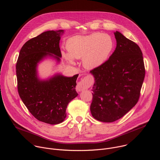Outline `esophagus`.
Masks as SVG:
<instances>
[{
  "instance_id": "1",
  "label": "esophagus",
  "mask_w": 160,
  "mask_h": 160,
  "mask_svg": "<svg viewBox=\"0 0 160 160\" xmlns=\"http://www.w3.org/2000/svg\"><path fill=\"white\" fill-rule=\"evenodd\" d=\"M87 88V82L85 79L82 80L79 83H77V85L76 87V89L77 91L79 92H82V91L85 90Z\"/></svg>"
}]
</instances>
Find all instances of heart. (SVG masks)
<instances>
[{"label": "heart", "mask_w": 160, "mask_h": 160, "mask_svg": "<svg viewBox=\"0 0 160 160\" xmlns=\"http://www.w3.org/2000/svg\"><path fill=\"white\" fill-rule=\"evenodd\" d=\"M113 48L114 42L111 36L94 33L70 38L67 42L68 52L62 51V55L70 63L74 62V58H83L85 68L94 69L108 60Z\"/></svg>", "instance_id": "obj_1"}]
</instances>
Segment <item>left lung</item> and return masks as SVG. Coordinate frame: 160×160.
Segmentation results:
<instances>
[{"mask_svg":"<svg viewBox=\"0 0 160 160\" xmlns=\"http://www.w3.org/2000/svg\"><path fill=\"white\" fill-rule=\"evenodd\" d=\"M117 48L101 66L91 70L94 78L90 112L98 121L115 122L138 102L145 77L142 51L120 32L114 33Z\"/></svg>","mask_w":160,"mask_h":160,"instance_id":"1","label":"left lung"}]
</instances>
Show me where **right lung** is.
Wrapping results in <instances>:
<instances>
[{"label": "right lung", "mask_w": 160, "mask_h": 160, "mask_svg": "<svg viewBox=\"0 0 160 160\" xmlns=\"http://www.w3.org/2000/svg\"><path fill=\"white\" fill-rule=\"evenodd\" d=\"M64 33L62 30H49L27 41L20 50L16 66L22 101L35 118L51 125L64 120L68 103L78 96L75 87L78 74L66 77L56 73L47 78L38 75V64L45 59L60 63L59 41Z\"/></svg>", "instance_id": "obj_1"}]
</instances>
